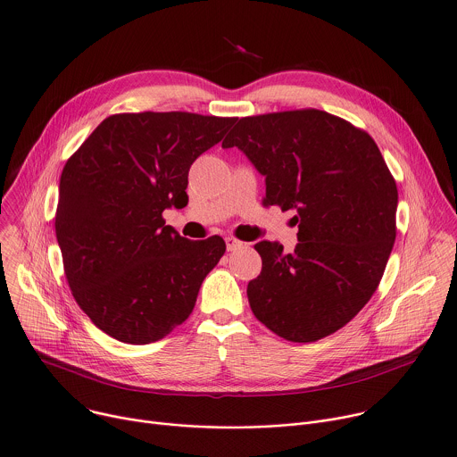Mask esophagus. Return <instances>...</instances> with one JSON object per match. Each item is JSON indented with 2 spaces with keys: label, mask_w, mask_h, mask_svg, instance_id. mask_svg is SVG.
<instances>
[{
  "label": "esophagus",
  "mask_w": 457,
  "mask_h": 457,
  "mask_svg": "<svg viewBox=\"0 0 457 457\" xmlns=\"http://www.w3.org/2000/svg\"><path fill=\"white\" fill-rule=\"evenodd\" d=\"M242 245H244V244H242L240 240L233 238V237H228V238H226V247H228V251H238Z\"/></svg>",
  "instance_id": "34e87169"
}]
</instances>
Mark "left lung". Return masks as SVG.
<instances>
[{
  "label": "left lung",
  "mask_w": 457,
  "mask_h": 457,
  "mask_svg": "<svg viewBox=\"0 0 457 457\" xmlns=\"http://www.w3.org/2000/svg\"><path fill=\"white\" fill-rule=\"evenodd\" d=\"M237 146L265 178V204L294 210L297 244L262 240L247 285L253 314L292 343L350 323L377 290L396 237V183L373 137L318 109L240 118Z\"/></svg>",
  "instance_id": "obj_1"
}]
</instances>
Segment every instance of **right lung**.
Here are the masks:
<instances>
[{
    "mask_svg": "<svg viewBox=\"0 0 457 457\" xmlns=\"http://www.w3.org/2000/svg\"><path fill=\"white\" fill-rule=\"evenodd\" d=\"M237 118L136 112L105 118L64 165L55 215L79 307L107 336L148 345L192 314L220 237H181L163 220L185 208L192 163Z\"/></svg>",
    "mask_w": 457,
    "mask_h": 457,
    "instance_id": "right-lung-1",
    "label": "right lung"
}]
</instances>
